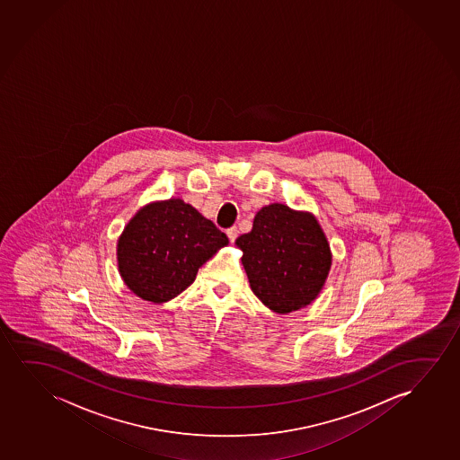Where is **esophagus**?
<instances>
[{
  "label": "esophagus",
  "mask_w": 460,
  "mask_h": 460,
  "mask_svg": "<svg viewBox=\"0 0 460 460\" xmlns=\"http://www.w3.org/2000/svg\"><path fill=\"white\" fill-rule=\"evenodd\" d=\"M227 236H228V239H230V241H234V239H236V236H238V228L236 227H232V228H228L227 230Z\"/></svg>",
  "instance_id": "esophagus-1"
}]
</instances>
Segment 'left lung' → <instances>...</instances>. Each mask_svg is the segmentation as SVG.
I'll return each instance as SVG.
<instances>
[{
	"label": "left lung",
	"mask_w": 460,
	"mask_h": 460,
	"mask_svg": "<svg viewBox=\"0 0 460 460\" xmlns=\"http://www.w3.org/2000/svg\"><path fill=\"white\" fill-rule=\"evenodd\" d=\"M253 295L276 313L310 305L329 276L331 245L312 213L272 203L236 239Z\"/></svg>",
	"instance_id": "8db88e82"
}]
</instances>
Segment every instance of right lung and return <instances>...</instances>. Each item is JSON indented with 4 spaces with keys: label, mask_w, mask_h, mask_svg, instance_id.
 Instances as JSON below:
<instances>
[{
    "label": "right lung",
    "mask_w": 460,
    "mask_h": 460,
    "mask_svg": "<svg viewBox=\"0 0 460 460\" xmlns=\"http://www.w3.org/2000/svg\"><path fill=\"white\" fill-rule=\"evenodd\" d=\"M227 244V234L190 203L169 199L133 216L117 241V264L136 296L163 304L183 293L199 268Z\"/></svg>",
    "instance_id": "add662e5"
}]
</instances>
